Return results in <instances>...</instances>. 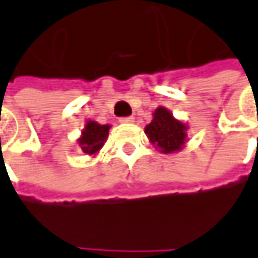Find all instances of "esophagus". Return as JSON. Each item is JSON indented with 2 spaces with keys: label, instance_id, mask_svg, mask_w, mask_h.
Wrapping results in <instances>:
<instances>
[{
  "label": "esophagus",
  "instance_id": "34e87169",
  "mask_svg": "<svg viewBox=\"0 0 258 258\" xmlns=\"http://www.w3.org/2000/svg\"><path fill=\"white\" fill-rule=\"evenodd\" d=\"M119 122H122V124H131V122H134V116H125V118H121V119H119Z\"/></svg>",
  "mask_w": 258,
  "mask_h": 258
}]
</instances>
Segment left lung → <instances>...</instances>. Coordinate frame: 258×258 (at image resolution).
Wrapping results in <instances>:
<instances>
[{
	"label": "left lung",
	"instance_id": "left-lung-1",
	"mask_svg": "<svg viewBox=\"0 0 258 258\" xmlns=\"http://www.w3.org/2000/svg\"><path fill=\"white\" fill-rule=\"evenodd\" d=\"M145 133L149 142L162 153L181 151L187 140V125L183 121L176 119L164 106L155 109L153 119L145 127Z\"/></svg>",
	"mask_w": 258,
	"mask_h": 258
}]
</instances>
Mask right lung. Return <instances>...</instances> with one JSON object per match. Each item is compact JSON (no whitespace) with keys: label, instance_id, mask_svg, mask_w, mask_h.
Segmentation results:
<instances>
[{"label":"right lung","instance_id":"obj_1","mask_svg":"<svg viewBox=\"0 0 258 258\" xmlns=\"http://www.w3.org/2000/svg\"><path fill=\"white\" fill-rule=\"evenodd\" d=\"M109 128H110V125H107V124L102 125L96 121H87L85 127L81 131L80 139L77 140L82 152L94 156L103 148L105 142L107 140Z\"/></svg>","mask_w":258,"mask_h":258}]
</instances>
